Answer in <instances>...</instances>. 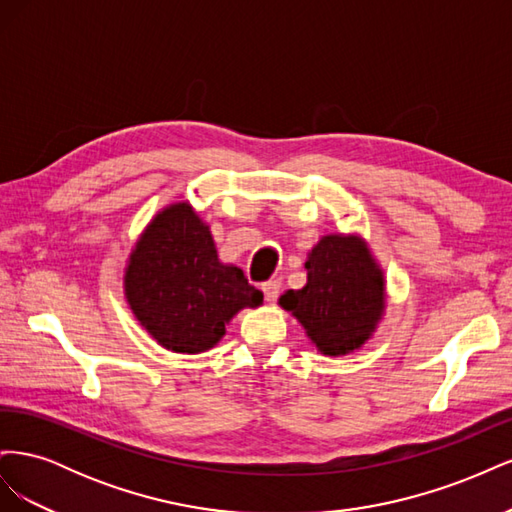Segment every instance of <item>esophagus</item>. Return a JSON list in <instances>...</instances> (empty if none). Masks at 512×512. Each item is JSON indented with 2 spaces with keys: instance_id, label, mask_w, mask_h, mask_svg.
Wrapping results in <instances>:
<instances>
[{
  "instance_id": "obj_1",
  "label": "esophagus",
  "mask_w": 512,
  "mask_h": 512,
  "mask_svg": "<svg viewBox=\"0 0 512 512\" xmlns=\"http://www.w3.org/2000/svg\"><path fill=\"white\" fill-rule=\"evenodd\" d=\"M260 288H262V294H265V299L269 303H273L277 299V294H280V290H282V282L280 280H269V282L262 284Z\"/></svg>"
}]
</instances>
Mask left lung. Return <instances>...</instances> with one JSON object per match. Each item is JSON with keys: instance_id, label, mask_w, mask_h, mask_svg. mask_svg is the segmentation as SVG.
<instances>
[{"instance_id": "1", "label": "left lung", "mask_w": 512, "mask_h": 512, "mask_svg": "<svg viewBox=\"0 0 512 512\" xmlns=\"http://www.w3.org/2000/svg\"><path fill=\"white\" fill-rule=\"evenodd\" d=\"M307 284L280 303L324 356L361 350L386 309V280L361 235H324L307 254Z\"/></svg>"}]
</instances>
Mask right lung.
<instances>
[{
	"instance_id": "right-lung-1",
	"label": "right lung",
	"mask_w": 512,
	"mask_h": 512,
	"mask_svg": "<svg viewBox=\"0 0 512 512\" xmlns=\"http://www.w3.org/2000/svg\"><path fill=\"white\" fill-rule=\"evenodd\" d=\"M123 294L141 327L173 352L200 354L220 344L226 324L262 292L224 265L209 224L188 200L153 215L123 271Z\"/></svg>"
}]
</instances>
